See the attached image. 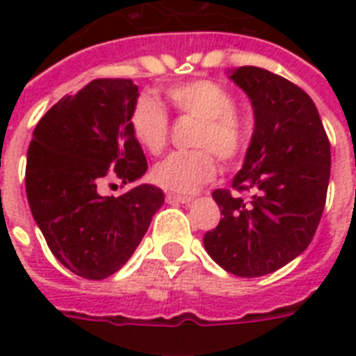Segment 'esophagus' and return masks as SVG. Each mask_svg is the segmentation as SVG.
<instances>
[{
    "instance_id": "esophagus-1",
    "label": "esophagus",
    "mask_w": 356,
    "mask_h": 356,
    "mask_svg": "<svg viewBox=\"0 0 356 356\" xmlns=\"http://www.w3.org/2000/svg\"><path fill=\"white\" fill-rule=\"evenodd\" d=\"M166 201L168 203L177 205V203H190V201H192V197H190V195H181V194H173V192H168Z\"/></svg>"
}]
</instances>
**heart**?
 Instances as JSON below:
<instances>
[{"instance_id":"obj_1","label":"heart","mask_w":356,"mask_h":356,"mask_svg":"<svg viewBox=\"0 0 356 356\" xmlns=\"http://www.w3.org/2000/svg\"><path fill=\"white\" fill-rule=\"evenodd\" d=\"M168 99L179 113L197 118L192 144L197 149L175 151L153 170V179L162 188L192 194L216 175V161L233 162L245 147V133L236 118V102L222 85L209 79L177 83L166 90ZM131 129L136 142L153 155H159L170 138L166 111L153 96L140 97L131 113Z\"/></svg>"}]
</instances>
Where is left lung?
Listing matches in <instances>:
<instances>
[{"label":"left lung","mask_w":356,"mask_h":356,"mask_svg":"<svg viewBox=\"0 0 356 356\" xmlns=\"http://www.w3.org/2000/svg\"><path fill=\"white\" fill-rule=\"evenodd\" d=\"M231 79L251 99L254 129L233 188L212 197L223 218L203 238L207 253L238 277L277 271L309 248L325 207L331 144L314 102L298 85L257 66Z\"/></svg>","instance_id":"left-lung-1"}]
</instances>
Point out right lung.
I'll return each instance as SVG.
<instances>
[{
    "instance_id": "obj_1",
    "label": "right lung",
    "mask_w": 356,
    "mask_h": 356,
    "mask_svg": "<svg viewBox=\"0 0 356 356\" xmlns=\"http://www.w3.org/2000/svg\"><path fill=\"white\" fill-rule=\"evenodd\" d=\"M138 86L131 79H94L64 96L36 123L27 151L25 192L47 248L75 275L102 281L138 248L164 203L153 184L102 195L103 177L123 184L147 172L131 129Z\"/></svg>"
}]
</instances>
